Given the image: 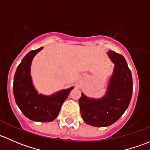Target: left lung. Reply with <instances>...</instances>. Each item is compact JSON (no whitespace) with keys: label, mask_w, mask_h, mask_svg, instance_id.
<instances>
[{"label":"left lung","mask_w":150,"mask_h":150,"mask_svg":"<svg viewBox=\"0 0 150 150\" xmlns=\"http://www.w3.org/2000/svg\"><path fill=\"white\" fill-rule=\"evenodd\" d=\"M107 54L115 66L105 95L93 99L82 93L79 99L81 116L92 126L105 127L115 122L128 108L132 96V75L125 58L111 50Z\"/></svg>","instance_id":"left-lung-1"}]
</instances>
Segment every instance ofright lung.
Here are the masks:
<instances>
[{"mask_svg":"<svg viewBox=\"0 0 150 150\" xmlns=\"http://www.w3.org/2000/svg\"><path fill=\"white\" fill-rule=\"evenodd\" d=\"M43 47L30 51L22 60L15 72L13 90L16 103L30 120L51 122L57 118L62 105L74 87L61 90L51 96L38 93L33 86L30 67L36 54Z\"/></svg>","mask_w":150,"mask_h":150,"instance_id":"1","label":"right lung"}]
</instances>
